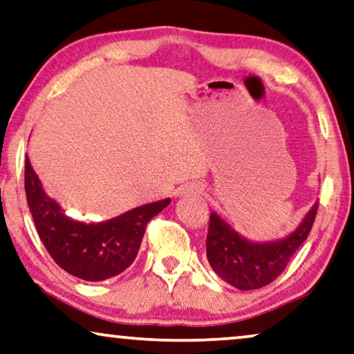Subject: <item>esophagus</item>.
<instances>
[{
	"instance_id": "34e87169",
	"label": "esophagus",
	"mask_w": 354,
	"mask_h": 354,
	"mask_svg": "<svg viewBox=\"0 0 354 354\" xmlns=\"http://www.w3.org/2000/svg\"><path fill=\"white\" fill-rule=\"evenodd\" d=\"M185 189H187L188 193H192V194H199V193H201V187L194 185V183H193V185H187Z\"/></svg>"
}]
</instances>
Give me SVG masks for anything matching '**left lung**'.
<instances>
[{
    "label": "left lung",
    "mask_w": 354,
    "mask_h": 354,
    "mask_svg": "<svg viewBox=\"0 0 354 354\" xmlns=\"http://www.w3.org/2000/svg\"><path fill=\"white\" fill-rule=\"evenodd\" d=\"M317 211V201L294 232L274 241H252L211 212L206 238L207 260L215 274L239 290L260 289L283 273L292 255L308 236Z\"/></svg>",
    "instance_id": "8db88e82"
}]
</instances>
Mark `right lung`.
<instances>
[{
  "mask_svg": "<svg viewBox=\"0 0 354 354\" xmlns=\"http://www.w3.org/2000/svg\"><path fill=\"white\" fill-rule=\"evenodd\" d=\"M25 193L35 227L54 262L83 281H105L129 266L140 249L147 223L171 199L148 203L102 222H83L64 212L44 192L30 160H25Z\"/></svg>",
  "mask_w": 354,
  "mask_h": 354,
  "instance_id": "1",
  "label": "right lung"
}]
</instances>
